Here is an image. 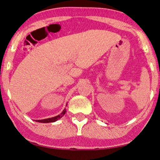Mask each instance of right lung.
Returning <instances> with one entry per match:
<instances>
[{"mask_svg":"<svg viewBox=\"0 0 160 160\" xmlns=\"http://www.w3.org/2000/svg\"><path fill=\"white\" fill-rule=\"evenodd\" d=\"M65 112H66V110L65 108L63 110L61 114L58 115V116H55L54 118H48V119H45V120H36V122H42V123H48V122H53L57 121L58 120H59L62 118V117L65 115Z\"/></svg>","mask_w":160,"mask_h":160,"instance_id":"obj_1","label":"right lung"}]
</instances>
